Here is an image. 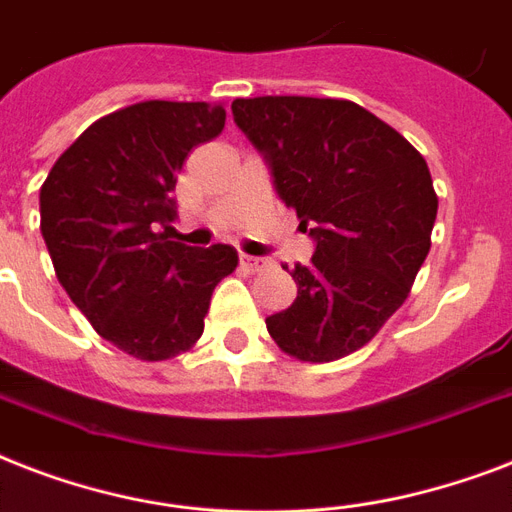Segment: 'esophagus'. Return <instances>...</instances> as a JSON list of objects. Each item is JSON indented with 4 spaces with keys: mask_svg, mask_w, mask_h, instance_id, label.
<instances>
[{
    "mask_svg": "<svg viewBox=\"0 0 512 512\" xmlns=\"http://www.w3.org/2000/svg\"><path fill=\"white\" fill-rule=\"evenodd\" d=\"M239 260H241V265H244V268H249V271H260V268H263V265H265V257L241 255Z\"/></svg>",
    "mask_w": 512,
    "mask_h": 512,
    "instance_id": "1",
    "label": "esophagus"
}]
</instances>
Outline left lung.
Instances as JSON below:
<instances>
[{"instance_id":"obj_1","label":"left lung","mask_w":512,"mask_h":512,"mask_svg":"<svg viewBox=\"0 0 512 512\" xmlns=\"http://www.w3.org/2000/svg\"><path fill=\"white\" fill-rule=\"evenodd\" d=\"M231 111L316 241L311 263L287 268L295 303L265 327L300 361L348 356L404 305L428 257L438 212L428 162L350 100L265 95Z\"/></svg>"}]
</instances>
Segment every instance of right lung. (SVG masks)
<instances>
[{
    "mask_svg": "<svg viewBox=\"0 0 512 512\" xmlns=\"http://www.w3.org/2000/svg\"><path fill=\"white\" fill-rule=\"evenodd\" d=\"M223 127V106L135 103L90 124L39 191L58 281L103 340L140 361L191 348L217 281L239 265L228 244L196 249L167 236L185 156Z\"/></svg>",
    "mask_w": 512,
    "mask_h": 512,
    "instance_id": "add662e5",
    "label": "right lung"
}]
</instances>
